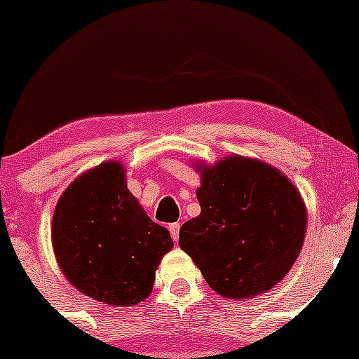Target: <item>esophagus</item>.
<instances>
[{
    "instance_id": "esophagus-1",
    "label": "esophagus",
    "mask_w": 359,
    "mask_h": 359,
    "mask_svg": "<svg viewBox=\"0 0 359 359\" xmlns=\"http://www.w3.org/2000/svg\"><path fill=\"white\" fill-rule=\"evenodd\" d=\"M168 231H170V234H172L173 241L179 240V233H180V224H179V222L170 224V226H168Z\"/></svg>"
}]
</instances>
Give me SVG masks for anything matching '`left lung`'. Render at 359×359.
<instances>
[{
	"instance_id": "8db88e82",
	"label": "left lung",
	"mask_w": 359,
	"mask_h": 359,
	"mask_svg": "<svg viewBox=\"0 0 359 359\" xmlns=\"http://www.w3.org/2000/svg\"><path fill=\"white\" fill-rule=\"evenodd\" d=\"M196 196L201 213L180 227L179 245L217 293L247 299L290 271L307 213L283 173L257 159L229 156L201 168Z\"/></svg>"
}]
</instances>
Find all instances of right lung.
<instances>
[{
    "instance_id": "add662e5",
    "label": "right lung",
    "mask_w": 359,
    "mask_h": 359,
    "mask_svg": "<svg viewBox=\"0 0 359 359\" xmlns=\"http://www.w3.org/2000/svg\"><path fill=\"white\" fill-rule=\"evenodd\" d=\"M52 241L66 278L85 295L111 306L146 299L161 257L173 241L126 189L123 166L107 161L64 191Z\"/></svg>"
}]
</instances>
